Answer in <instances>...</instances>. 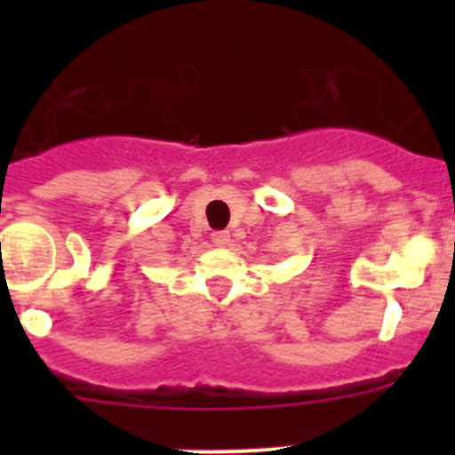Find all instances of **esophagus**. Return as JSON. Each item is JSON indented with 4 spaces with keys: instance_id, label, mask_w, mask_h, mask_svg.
Wrapping results in <instances>:
<instances>
[{
    "instance_id": "1",
    "label": "esophagus",
    "mask_w": 455,
    "mask_h": 455,
    "mask_svg": "<svg viewBox=\"0 0 455 455\" xmlns=\"http://www.w3.org/2000/svg\"><path fill=\"white\" fill-rule=\"evenodd\" d=\"M212 241H214L216 246H228L230 243V232H214Z\"/></svg>"
}]
</instances>
